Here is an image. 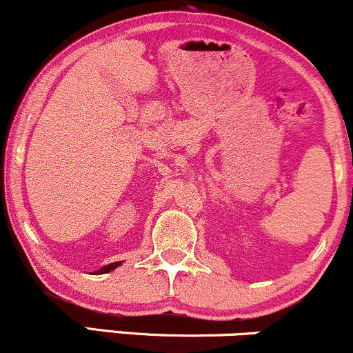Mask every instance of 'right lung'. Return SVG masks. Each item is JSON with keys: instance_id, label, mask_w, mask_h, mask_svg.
Instances as JSON below:
<instances>
[{"instance_id": "add662e5", "label": "right lung", "mask_w": 353, "mask_h": 353, "mask_svg": "<svg viewBox=\"0 0 353 353\" xmlns=\"http://www.w3.org/2000/svg\"><path fill=\"white\" fill-rule=\"evenodd\" d=\"M119 265V262H112V264H109V265H104L103 269L101 270H98V272L96 274H106V272H109V270H112V269H116V267Z\"/></svg>"}]
</instances>
